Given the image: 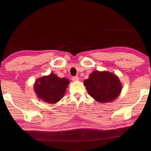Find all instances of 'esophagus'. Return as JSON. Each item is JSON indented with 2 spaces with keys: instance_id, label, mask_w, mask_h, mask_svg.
<instances>
[{
  "instance_id": "34e87169",
  "label": "esophagus",
  "mask_w": 151,
  "mask_h": 151,
  "mask_svg": "<svg viewBox=\"0 0 151 151\" xmlns=\"http://www.w3.org/2000/svg\"><path fill=\"white\" fill-rule=\"evenodd\" d=\"M72 81H74V82H76V81H78L79 80V77L77 76H72Z\"/></svg>"
}]
</instances>
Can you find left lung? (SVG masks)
<instances>
[{"instance_id": "obj_1", "label": "left lung", "mask_w": 151, "mask_h": 151, "mask_svg": "<svg viewBox=\"0 0 151 151\" xmlns=\"http://www.w3.org/2000/svg\"><path fill=\"white\" fill-rule=\"evenodd\" d=\"M84 84L89 95L100 102L114 101L121 91V84L114 74L98 70L90 74Z\"/></svg>"}]
</instances>
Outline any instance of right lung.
Masks as SVG:
<instances>
[{"label":"right lung","mask_w":151,"mask_h":151,"mask_svg":"<svg viewBox=\"0 0 151 151\" xmlns=\"http://www.w3.org/2000/svg\"><path fill=\"white\" fill-rule=\"evenodd\" d=\"M69 81L65 78H60L54 74L37 79L34 90L38 97L50 104L60 101L65 93Z\"/></svg>","instance_id":"right-lung-1"}]
</instances>
